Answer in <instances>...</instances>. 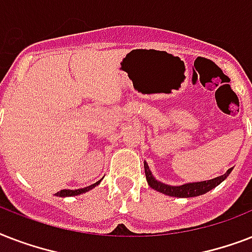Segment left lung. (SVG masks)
<instances>
[{"mask_svg": "<svg viewBox=\"0 0 252 252\" xmlns=\"http://www.w3.org/2000/svg\"><path fill=\"white\" fill-rule=\"evenodd\" d=\"M144 167H145L146 180H148V184H149L150 187L156 189V191L161 192V193L172 196V197H195V196L204 195V193H207V192H209L215 187H217L220 183H222L223 180L226 179L229 174L231 172V168H229L223 175L213 178L211 180L195 182V183H186L182 184V186H170V184L162 183V182L156 179L146 162H144Z\"/></svg>", "mask_w": 252, "mask_h": 252, "instance_id": "8db88e82", "label": "left lung"}]
</instances>
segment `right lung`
I'll use <instances>...</instances> for the list:
<instances>
[{
  "label": "right lung",
  "mask_w": 252,
  "mask_h": 252,
  "mask_svg": "<svg viewBox=\"0 0 252 252\" xmlns=\"http://www.w3.org/2000/svg\"><path fill=\"white\" fill-rule=\"evenodd\" d=\"M100 180H102V179H100ZM100 180H98L96 183L91 184V186H89V187L80 188V189H61L60 192H57L56 196H60V197H70V196L81 195V193H85V192L90 191V189H93L94 187H96V186L100 183Z\"/></svg>",
  "instance_id": "add662e5"
}]
</instances>
